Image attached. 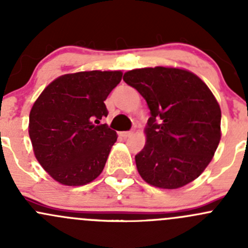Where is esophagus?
Here are the masks:
<instances>
[{"mask_svg": "<svg viewBox=\"0 0 248 248\" xmlns=\"http://www.w3.org/2000/svg\"><path fill=\"white\" fill-rule=\"evenodd\" d=\"M121 137H124V138H129V137L133 136V131H126V132H121Z\"/></svg>", "mask_w": 248, "mask_h": 248, "instance_id": "34e87169", "label": "esophagus"}]
</instances>
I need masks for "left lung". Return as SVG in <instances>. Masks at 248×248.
<instances>
[{
    "instance_id": "1",
    "label": "left lung",
    "mask_w": 248,
    "mask_h": 248,
    "mask_svg": "<svg viewBox=\"0 0 248 248\" xmlns=\"http://www.w3.org/2000/svg\"><path fill=\"white\" fill-rule=\"evenodd\" d=\"M124 80L144 97L151 117L146 144L136 156L151 186L175 189L196 180L221 140V108L204 81L186 69H133Z\"/></svg>"
}]
</instances>
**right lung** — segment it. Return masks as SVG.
Instances as JSON below:
<instances>
[{"label":"right lung","instance_id":"right-lung-1","mask_svg":"<svg viewBox=\"0 0 248 248\" xmlns=\"http://www.w3.org/2000/svg\"><path fill=\"white\" fill-rule=\"evenodd\" d=\"M120 71L64 74L50 82L30 112L34 156L47 174L66 186H82L99 176L116 132L106 124L104 101L121 81Z\"/></svg>","mask_w":248,"mask_h":248}]
</instances>
